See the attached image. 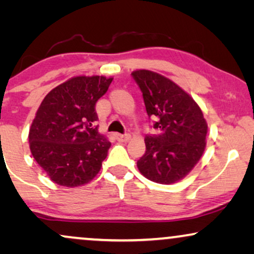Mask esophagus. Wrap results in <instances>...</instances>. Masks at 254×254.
Wrapping results in <instances>:
<instances>
[{"mask_svg":"<svg viewBox=\"0 0 254 254\" xmlns=\"http://www.w3.org/2000/svg\"><path fill=\"white\" fill-rule=\"evenodd\" d=\"M116 138H117L118 141H120V142H127V141L130 140V135H128V134H125V135L117 134L116 135Z\"/></svg>","mask_w":254,"mask_h":254,"instance_id":"34e87169","label":"esophagus"}]
</instances>
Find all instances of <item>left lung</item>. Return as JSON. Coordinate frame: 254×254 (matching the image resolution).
<instances>
[{
    "instance_id": "8db88e82",
    "label": "left lung",
    "mask_w": 254,
    "mask_h": 254,
    "mask_svg": "<svg viewBox=\"0 0 254 254\" xmlns=\"http://www.w3.org/2000/svg\"><path fill=\"white\" fill-rule=\"evenodd\" d=\"M140 86L148 117L159 135H147L138 171L151 182L170 185L185 178L206 149L208 125L195 100L165 76L138 69L131 72Z\"/></svg>"
}]
</instances>
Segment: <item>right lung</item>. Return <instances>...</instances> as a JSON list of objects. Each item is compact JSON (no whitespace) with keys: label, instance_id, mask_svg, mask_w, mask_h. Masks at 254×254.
I'll return each instance as SVG.
<instances>
[{"label":"right lung","instance_id":"1","mask_svg":"<svg viewBox=\"0 0 254 254\" xmlns=\"http://www.w3.org/2000/svg\"><path fill=\"white\" fill-rule=\"evenodd\" d=\"M113 77L75 76L47 93L29 131L31 154L51 180L77 187L98 175L111 147L93 126L96 103Z\"/></svg>","mask_w":254,"mask_h":254}]
</instances>
